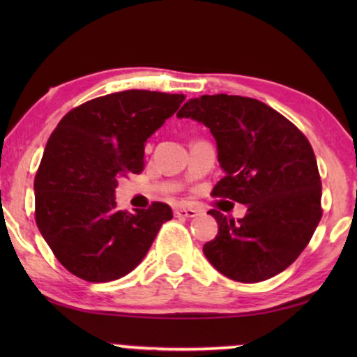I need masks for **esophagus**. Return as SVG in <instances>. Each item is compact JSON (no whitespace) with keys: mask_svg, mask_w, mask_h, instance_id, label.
<instances>
[{"mask_svg":"<svg viewBox=\"0 0 357 357\" xmlns=\"http://www.w3.org/2000/svg\"><path fill=\"white\" fill-rule=\"evenodd\" d=\"M175 214H177L178 218H195V216H198V209L197 208L180 206V208L175 209Z\"/></svg>","mask_w":357,"mask_h":357,"instance_id":"34e87169","label":"esophagus"}]
</instances>
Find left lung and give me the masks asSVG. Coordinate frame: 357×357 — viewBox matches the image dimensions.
<instances>
[{
    "label": "left lung",
    "instance_id": "obj_1",
    "mask_svg": "<svg viewBox=\"0 0 357 357\" xmlns=\"http://www.w3.org/2000/svg\"><path fill=\"white\" fill-rule=\"evenodd\" d=\"M178 119L208 126L226 175L213 197L247 204L238 221L221 211L214 241L203 252L224 276L260 282L284 271L310 242L321 219V180L305 135L263 102L242 96H202Z\"/></svg>",
    "mask_w": 357,
    "mask_h": 357
}]
</instances>
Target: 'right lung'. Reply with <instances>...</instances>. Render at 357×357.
Returning <instances> with one entry per match:
<instances>
[{"label":"right lung","instance_id":"obj_1","mask_svg":"<svg viewBox=\"0 0 357 357\" xmlns=\"http://www.w3.org/2000/svg\"><path fill=\"white\" fill-rule=\"evenodd\" d=\"M185 100L183 94L131 89L87 100L53 130L33 180L36 222L56 260L89 282L128 275L172 219L154 202L116 208L120 177L144 169V143Z\"/></svg>","mask_w":357,"mask_h":357}]
</instances>
